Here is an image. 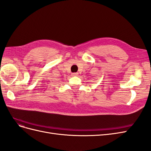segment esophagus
Instances as JSON below:
<instances>
[{"mask_svg":"<svg viewBox=\"0 0 151 151\" xmlns=\"http://www.w3.org/2000/svg\"><path fill=\"white\" fill-rule=\"evenodd\" d=\"M72 76H78V73H72Z\"/></svg>","mask_w":151,"mask_h":151,"instance_id":"34e87169","label":"esophagus"}]
</instances>
